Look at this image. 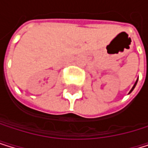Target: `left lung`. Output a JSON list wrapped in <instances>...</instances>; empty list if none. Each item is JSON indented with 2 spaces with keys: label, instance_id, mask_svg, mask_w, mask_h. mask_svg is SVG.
<instances>
[{
  "label": "left lung",
  "instance_id": "1",
  "mask_svg": "<svg viewBox=\"0 0 148 148\" xmlns=\"http://www.w3.org/2000/svg\"><path fill=\"white\" fill-rule=\"evenodd\" d=\"M137 82H138V79H137V81H136V82L134 83V85H133V87L132 88V90H130V92H129V94H130V92H132V90H134V88H135V86H136V84H137Z\"/></svg>",
  "mask_w": 148,
  "mask_h": 148
}]
</instances>
